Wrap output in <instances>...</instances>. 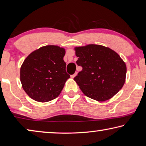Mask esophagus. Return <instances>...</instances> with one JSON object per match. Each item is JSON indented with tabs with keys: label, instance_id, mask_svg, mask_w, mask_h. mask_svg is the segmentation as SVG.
<instances>
[{
	"label": "esophagus",
	"instance_id": "1",
	"mask_svg": "<svg viewBox=\"0 0 146 146\" xmlns=\"http://www.w3.org/2000/svg\"><path fill=\"white\" fill-rule=\"evenodd\" d=\"M76 75H77V73L76 72V73L74 74H73V75H71V76H70V77H71V78H72V79H73V78H74L76 77Z\"/></svg>",
	"mask_w": 146,
	"mask_h": 146
}]
</instances>
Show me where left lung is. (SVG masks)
Segmentation results:
<instances>
[{
  "label": "left lung",
  "mask_w": 146,
  "mask_h": 146,
  "mask_svg": "<svg viewBox=\"0 0 146 146\" xmlns=\"http://www.w3.org/2000/svg\"><path fill=\"white\" fill-rule=\"evenodd\" d=\"M78 65L83 67L74 78L86 96L99 102L118 93L126 81V65L115 51L101 45L74 48Z\"/></svg>",
  "instance_id": "8db88e82"
}]
</instances>
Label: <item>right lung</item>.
<instances>
[{
  "label": "right lung",
  "instance_id": "add662e5",
  "mask_svg": "<svg viewBox=\"0 0 146 146\" xmlns=\"http://www.w3.org/2000/svg\"><path fill=\"white\" fill-rule=\"evenodd\" d=\"M65 49L45 45L32 52L20 67L22 86L33 100L46 103L60 95L70 75L63 60Z\"/></svg>",
  "mask_w": 146,
  "mask_h": 146
}]
</instances>
